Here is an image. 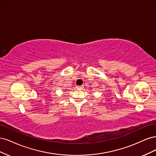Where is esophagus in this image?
Here are the masks:
<instances>
[{
    "mask_svg": "<svg viewBox=\"0 0 156 156\" xmlns=\"http://www.w3.org/2000/svg\"><path fill=\"white\" fill-rule=\"evenodd\" d=\"M77 88H79V89H82V88H83V85L78 86Z\"/></svg>",
    "mask_w": 156,
    "mask_h": 156,
    "instance_id": "34e87169",
    "label": "esophagus"
}]
</instances>
